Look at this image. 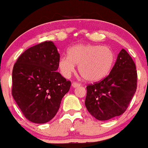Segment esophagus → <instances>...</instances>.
<instances>
[{
    "mask_svg": "<svg viewBox=\"0 0 148 148\" xmlns=\"http://www.w3.org/2000/svg\"><path fill=\"white\" fill-rule=\"evenodd\" d=\"M71 86H72L74 88H77V87H79V86H80V84L77 83V82H72Z\"/></svg>",
    "mask_w": 148,
    "mask_h": 148,
    "instance_id": "1",
    "label": "esophagus"
}]
</instances>
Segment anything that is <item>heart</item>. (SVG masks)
Wrapping results in <instances>:
<instances>
[{
	"mask_svg": "<svg viewBox=\"0 0 148 148\" xmlns=\"http://www.w3.org/2000/svg\"><path fill=\"white\" fill-rule=\"evenodd\" d=\"M115 61L113 50L107 46L79 44L69 50V55L60 58L59 69L65 77H69L78 65V71L84 79L96 82L110 73Z\"/></svg>",
	"mask_w": 148,
	"mask_h": 148,
	"instance_id": "1",
	"label": "heart"
}]
</instances>
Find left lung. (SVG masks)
Listing matches in <instances>:
<instances>
[{
	"instance_id": "1",
	"label": "left lung",
	"mask_w": 148,
	"mask_h": 148,
	"mask_svg": "<svg viewBox=\"0 0 148 148\" xmlns=\"http://www.w3.org/2000/svg\"><path fill=\"white\" fill-rule=\"evenodd\" d=\"M136 88V65L122 49L108 76L86 87V107L98 120H108L125 111Z\"/></svg>"
}]
</instances>
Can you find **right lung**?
Instances as JSON below:
<instances>
[{
    "mask_svg": "<svg viewBox=\"0 0 148 148\" xmlns=\"http://www.w3.org/2000/svg\"><path fill=\"white\" fill-rule=\"evenodd\" d=\"M60 54L46 41L21 54L12 70V94L26 119L42 124L52 119L71 87L59 72Z\"/></svg>",
    "mask_w": 148,
    "mask_h": 148,
    "instance_id": "right-lung-1",
    "label": "right lung"
}]
</instances>
